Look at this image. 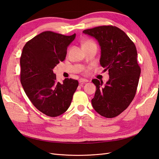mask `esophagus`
Returning a JSON list of instances; mask_svg holds the SVG:
<instances>
[{
	"label": "esophagus",
	"mask_w": 159,
	"mask_h": 159,
	"mask_svg": "<svg viewBox=\"0 0 159 159\" xmlns=\"http://www.w3.org/2000/svg\"><path fill=\"white\" fill-rule=\"evenodd\" d=\"M88 80H86V79H84V78H81L79 80V83L80 84H83L85 82H88Z\"/></svg>",
	"instance_id": "obj_1"
}]
</instances>
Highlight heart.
I'll return each instance as SVG.
<instances>
[{
    "instance_id": "b5f03b06",
    "label": "heart",
    "mask_w": 159,
    "mask_h": 159,
    "mask_svg": "<svg viewBox=\"0 0 159 159\" xmlns=\"http://www.w3.org/2000/svg\"><path fill=\"white\" fill-rule=\"evenodd\" d=\"M91 44H95V43H93L92 41H91V40H87V41H85V42L83 43V45H82V46Z\"/></svg>"
}]
</instances>
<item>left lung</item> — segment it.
<instances>
[{"mask_svg":"<svg viewBox=\"0 0 159 159\" xmlns=\"http://www.w3.org/2000/svg\"><path fill=\"white\" fill-rule=\"evenodd\" d=\"M98 40L101 48L100 64L108 70L109 80H92L96 86L91 99L93 109L107 118L117 116L125 110L136 94L141 68L137 63L135 45L120 28L102 26L83 31Z\"/></svg>","mask_w":159,"mask_h":159,"instance_id":"obj_1","label":"left lung"}]
</instances>
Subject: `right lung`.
<instances>
[{
  "label": "right lung",
  "mask_w": 159,
  "mask_h": 159,
  "mask_svg": "<svg viewBox=\"0 0 159 159\" xmlns=\"http://www.w3.org/2000/svg\"><path fill=\"white\" fill-rule=\"evenodd\" d=\"M75 34L65 36L46 31L34 37L23 48L20 60V82L28 98L36 108L50 117L65 113L78 86V80L66 78L56 81L53 72L63 61L67 48Z\"/></svg>",
  "instance_id": "add662e5"
}]
</instances>
